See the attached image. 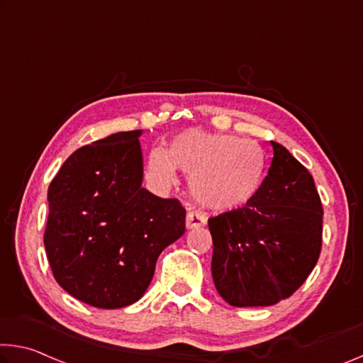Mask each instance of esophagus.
Listing matches in <instances>:
<instances>
[{
    "label": "esophagus",
    "mask_w": 363,
    "mask_h": 363,
    "mask_svg": "<svg viewBox=\"0 0 363 363\" xmlns=\"http://www.w3.org/2000/svg\"><path fill=\"white\" fill-rule=\"evenodd\" d=\"M205 223H206V218H205L200 211H194V210H189V211H187L186 226H187L189 229L205 226Z\"/></svg>",
    "instance_id": "obj_1"
}]
</instances>
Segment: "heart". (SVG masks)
Masks as SVG:
<instances>
[{
  "instance_id": "obj_1",
  "label": "heart",
  "mask_w": 363,
  "mask_h": 363,
  "mask_svg": "<svg viewBox=\"0 0 363 363\" xmlns=\"http://www.w3.org/2000/svg\"><path fill=\"white\" fill-rule=\"evenodd\" d=\"M176 168L191 176L189 187L199 203L231 210L260 192L267 160L255 142L191 129L177 135L168 150L157 147L148 153L147 172L158 186L171 187Z\"/></svg>"
}]
</instances>
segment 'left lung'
<instances>
[{"instance_id":"8db88e82","label":"left lung","mask_w":363,"mask_h":363,"mask_svg":"<svg viewBox=\"0 0 363 363\" xmlns=\"http://www.w3.org/2000/svg\"><path fill=\"white\" fill-rule=\"evenodd\" d=\"M268 176L249 203L208 218L211 274L234 307H267L291 297L318 262L323 206L306 166L272 142Z\"/></svg>"}]
</instances>
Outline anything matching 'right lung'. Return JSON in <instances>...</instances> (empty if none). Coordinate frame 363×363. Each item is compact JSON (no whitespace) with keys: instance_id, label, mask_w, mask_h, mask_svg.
<instances>
[{"instance_id":"1","label":"right lung","mask_w":363,"mask_h":363,"mask_svg":"<svg viewBox=\"0 0 363 363\" xmlns=\"http://www.w3.org/2000/svg\"><path fill=\"white\" fill-rule=\"evenodd\" d=\"M140 130L69 157L48 187L43 242L55 279L77 301L121 308L152 283L158 255L186 233V208L142 187Z\"/></svg>"}]
</instances>
